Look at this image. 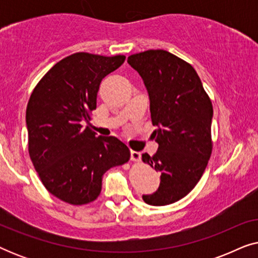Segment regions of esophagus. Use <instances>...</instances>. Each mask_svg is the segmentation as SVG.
I'll list each match as a JSON object with an SVG mask.
<instances>
[{"label": "esophagus", "instance_id": "obj_1", "mask_svg": "<svg viewBox=\"0 0 258 258\" xmlns=\"http://www.w3.org/2000/svg\"><path fill=\"white\" fill-rule=\"evenodd\" d=\"M130 157H132V160L135 161V162L141 161V154L139 153V151H135V150L130 151Z\"/></svg>", "mask_w": 258, "mask_h": 258}]
</instances>
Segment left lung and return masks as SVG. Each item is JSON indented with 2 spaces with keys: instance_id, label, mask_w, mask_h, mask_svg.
I'll list each match as a JSON object with an SVG mask.
<instances>
[{
  "instance_id": "obj_1",
  "label": "left lung",
  "mask_w": 258,
  "mask_h": 258,
  "mask_svg": "<svg viewBox=\"0 0 258 258\" xmlns=\"http://www.w3.org/2000/svg\"><path fill=\"white\" fill-rule=\"evenodd\" d=\"M128 63L142 77L150 101L153 135L158 143L144 163L161 172L158 189L142 199L150 206L177 202L195 188L209 161L213 104L196 70L169 51L134 54Z\"/></svg>"
}]
</instances>
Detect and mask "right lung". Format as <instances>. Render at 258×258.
I'll return each instance as SVG.
<instances>
[{
    "label": "right lung",
    "mask_w": 258,
    "mask_h": 258,
    "mask_svg": "<svg viewBox=\"0 0 258 258\" xmlns=\"http://www.w3.org/2000/svg\"><path fill=\"white\" fill-rule=\"evenodd\" d=\"M125 56L76 52L42 77L27 105L29 156L45 189L63 202L95 201L107 170L126 163L129 148L114 136H96L89 123L101 81Z\"/></svg>",
    "instance_id": "obj_1"
}]
</instances>
